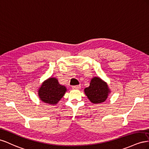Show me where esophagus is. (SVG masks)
Returning <instances> with one entry per match:
<instances>
[{
	"label": "esophagus",
	"mask_w": 149,
	"mask_h": 149,
	"mask_svg": "<svg viewBox=\"0 0 149 149\" xmlns=\"http://www.w3.org/2000/svg\"><path fill=\"white\" fill-rule=\"evenodd\" d=\"M72 88L73 89H80L81 88V86H80V85H78V86H72Z\"/></svg>",
	"instance_id": "34e87169"
}]
</instances>
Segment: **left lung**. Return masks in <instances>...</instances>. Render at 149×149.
Returning a JSON list of instances; mask_svg holds the SVG:
<instances>
[{
  "label": "left lung",
  "instance_id": "1",
  "mask_svg": "<svg viewBox=\"0 0 149 149\" xmlns=\"http://www.w3.org/2000/svg\"><path fill=\"white\" fill-rule=\"evenodd\" d=\"M111 92L107 83L99 77H93L90 86L84 88V93L93 104H101L105 102Z\"/></svg>",
  "mask_w": 149,
  "mask_h": 149
}]
</instances>
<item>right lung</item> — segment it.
<instances>
[{
  "label": "right lung",
  "instance_id": "obj_1",
  "mask_svg": "<svg viewBox=\"0 0 149 149\" xmlns=\"http://www.w3.org/2000/svg\"><path fill=\"white\" fill-rule=\"evenodd\" d=\"M65 86L59 84L56 77H49L42 83L38 88V96L43 102L56 105L67 92Z\"/></svg>",
  "mask_w": 149,
  "mask_h": 149
}]
</instances>
